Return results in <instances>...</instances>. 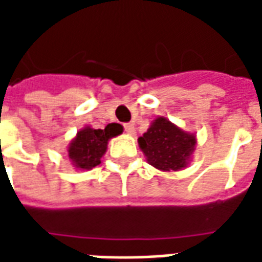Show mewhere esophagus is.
Returning a JSON list of instances; mask_svg holds the SVG:
<instances>
[{"label":"esophagus","instance_id":"1","mask_svg":"<svg viewBox=\"0 0 262 262\" xmlns=\"http://www.w3.org/2000/svg\"><path fill=\"white\" fill-rule=\"evenodd\" d=\"M125 130L129 133V135H135V132H136V129H135V125L133 123H126L125 125Z\"/></svg>","mask_w":262,"mask_h":262}]
</instances>
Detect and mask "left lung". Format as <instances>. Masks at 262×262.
Masks as SVG:
<instances>
[{
    "label": "left lung",
    "instance_id": "obj_1",
    "mask_svg": "<svg viewBox=\"0 0 262 262\" xmlns=\"http://www.w3.org/2000/svg\"><path fill=\"white\" fill-rule=\"evenodd\" d=\"M147 163L160 171H180L191 161L196 136L182 130L164 116L151 122L147 132L137 139Z\"/></svg>",
    "mask_w": 262,
    "mask_h": 262
}]
</instances>
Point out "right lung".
Here are the masks:
<instances>
[{
    "mask_svg": "<svg viewBox=\"0 0 262 262\" xmlns=\"http://www.w3.org/2000/svg\"><path fill=\"white\" fill-rule=\"evenodd\" d=\"M122 132L123 127L118 123H109L105 129H92L91 126L80 129L67 148L71 164L81 171L92 170L99 165L102 156L106 153L109 139Z\"/></svg>",
    "mask_w": 262,
    "mask_h": 262,
    "instance_id": "1",
    "label": "right lung"
}]
</instances>
